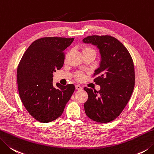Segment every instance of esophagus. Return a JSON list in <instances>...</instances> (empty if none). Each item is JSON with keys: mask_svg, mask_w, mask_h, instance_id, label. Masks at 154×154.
<instances>
[{"mask_svg": "<svg viewBox=\"0 0 154 154\" xmlns=\"http://www.w3.org/2000/svg\"><path fill=\"white\" fill-rule=\"evenodd\" d=\"M76 90H78V91H79V90H82V86H80V85H76Z\"/></svg>", "mask_w": 154, "mask_h": 154, "instance_id": "34e87169", "label": "esophagus"}]
</instances>
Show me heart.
Wrapping results in <instances>:
<instances>
[{
    "label": "heart",
    "mask_w": 154,
    "mask_h": 154,
    "mask_svg": "<svg viewBox=\"0 0 154 154\" xmlns=\"http://www.w3.org/2000/svg\"><path fill=\"white\" fill-rule=\"evenodd\" d=\"M88 52H93V53H95L94 50L92 48L85 47L82 48L83 54L88 53ZM84 78H85V75H84V74L82 73V72H78V73L76 74V78L78 80H82L84 79Z\"/></svg>",
    "instance_id": "heart-1"
}]
</instances>
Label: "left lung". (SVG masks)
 <instances>
[{
    "label": "left lung",
    "instance_id": "1",
    "mask_svg": "<svg viewBox=\"0 0 154 154\" xmlns=\"http://www.w3.org/2000/svg\"><path fill=\"white\" fill-rule=\"evenodd\" d=\"M82 42L97 46L101 56L93 75L100 91L84 88L88 95L84 104L86 115L96 122L109 123L123 111L134 89L132 57L123 43L112 36L91 35Z\"/></svg>",
    "mask_w": 154,
    "mask_h": 154
}]
</instances>
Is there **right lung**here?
<instances>
[{
  "mask_svg": "<svg viewBox=\"0 0 154 154\" xmlns=\"http://www.w3.org/2000/svg\"><path fill=\"white\" fill-rule=\"evenodd\" d=\"M74 38L43 37L30 45L17 68L20 98L28 112L42 123H48L62 115L74 92L69 84L53 86V73L64 62V51Z\"/></svg>",
  "mask_w": 154,
  "mask_h": 154,
  "instance_id": "add662e5",
  "label": "right lung"
}]
</instances>
